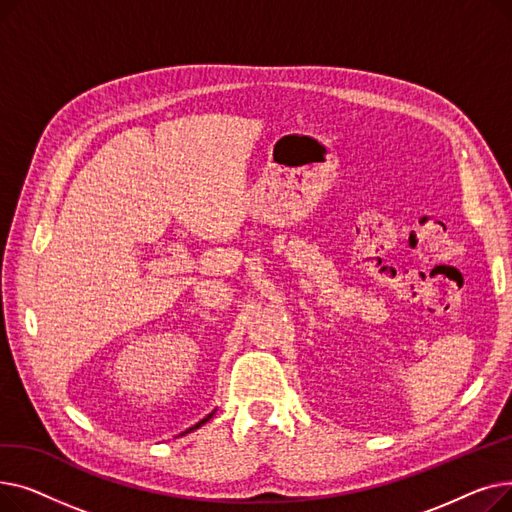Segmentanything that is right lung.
<instances>
[{"label": "right lung", "instance_id": "add662e5", "mask_svg": "<svg viewBox=\"0 0 512 512\" xmlns=\"http://www.w3.org/2000/svg\"><path fill=\"white\" fill-rule=\"evenodd\" d=\"M213 415H215V411H211V413H209V415H207V417H203V419H201V421H199V423H197V425H193V427H191V429H186V432H184V434H188V432H195V429H199V427H201V425H203V423H207V421H209V419H211V417H213Z\"/></svg>", "mask_w": 512, "mask_h": 512}]
</instances>
